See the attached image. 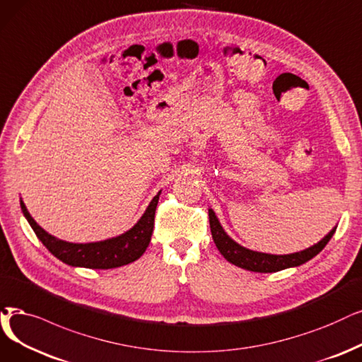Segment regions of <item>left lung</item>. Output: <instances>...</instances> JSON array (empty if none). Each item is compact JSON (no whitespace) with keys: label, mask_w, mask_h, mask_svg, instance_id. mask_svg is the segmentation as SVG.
Listing matches in <instances>:
<instances>
[{"label":"left lung","mask_w":362,"mask_h":362,"mask_svg":"<svg viewBox=\"0 0 362 362\" xmlns=\"http://www.w3.org/2000/svg\"><path fill=\"white\" fill-rule=\"evenodd\" d=\"M209 226H211V233L216 248H218V251L223 254V257L228 263L251 272H258V273L279 272V270H284L288 267H296L309 262L310 258H313L316 254H320L324 250V247L336 231V227H334L322 240L315 243L313 247L305 251L288 254V255H272V254L257 252V251L243 248L233 239L228 238L212 209H209Z\"/></svg>","instance_id":"obj_1"}]
</instances>
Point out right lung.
I'll use <instances>...</instances> for the list:
<instances>
[{
	"label": "right lung",
	"instance_id": "right-lung-1",
	"mask_svg": "<svg viewBox=\"0 0 362 362\" xmlns=\"http://www.w3.org/2000/svg\"><path fill=\"white\" fill-rule=\"evenodd\" d=\"M157 193L147 211L144 212L141 220L126 233L107 239L103 242L92 243H71L57 239L42 230L33 216L28 212L23 202L21 200V208L26 216L28 223L31 224L37 238L42 245L62 263L74 267H88V269H114L124 264H129L138 259L146 252L148 243L151 240L153 227H154V214L158 202Z\"/></svg>",
	"mask_w": 362,
	"mask_h": 362
}]
</instances>
